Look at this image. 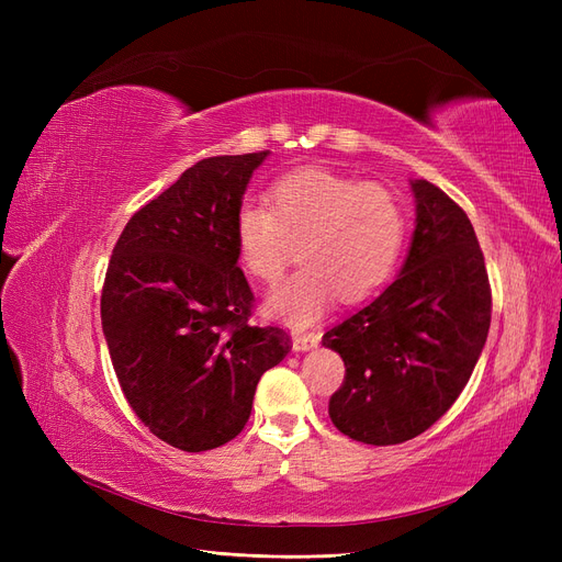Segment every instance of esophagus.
I'll return each instance as SVG.
<instances>
[{
	"instance_id": "obj_1",
	"label": "esophagus",
	"mask_w": 562,
	"mask_h": 562,
	"mask_svg": "<svg viewBox=\"0 0 562 562\" xmlns=\"http://www.w3.org/2000/svg\"><path fill=\"white\" fill-rule=\"evenodd\" d=\"M321 342V335L318 333H300V330H295L293 333V349L295 351H304V349H312V347H316Z\"/></svg>"
}]
</instances>
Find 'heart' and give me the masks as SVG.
Masks as SVG:
<instances>
[{
	"label": "heart",
	"mask_w": 562,
	"mask_h": 562,
	"mask_svg": "<svg viewBox=\"0 0 562 562\" xmlns=\"http://www.w3.org/2000/svg\"><path fill=\"white\" fill-rule=\"evenodd\" d=\"M267 206L244 201L234 244L250 277L277 285L300 258L304 267L269 297V312L307 326L335 300L361 302L391 279L405 246V213L378 182L328 168H297L267 187Z\"/></svg>",
	"instance_id": "1"
}]
</instances>
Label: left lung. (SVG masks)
<instances>
[{"label":"left lung","instance_id":"obj_1","mask_svg":"<svg viewBox=\"0 0 562 562\" xmlns=\"http://www.w3.org/2000/svg\"><path fill=\"white\" fill-rule=\"evenodd\" d=\"M413 192L417 227L401 277L323 335L347 368L328 415L368 446L403 443L443 417L490 330L492 291L471 220L427 180Z\"/></svg>","mask_w":562,"mask_h":562}]
</instances>
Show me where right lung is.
Here are the masks:
<instances>
[{"instance_id":"1","label":"right lung","mask_w":562,"mask_h":562,"mask_svg":"<svg viewBox=\"0 0 562 562\" xmlns=\"http://www.w3.org/2000/svg\"><path fill=\"white\" fill-rule=\"evenodd\" d=\"M267 149L194 164L135 211L100 295L110 359L133 413L164 443L203 452L250 417L262 372L293 342L250 321L234 215Z\"/></svg>"}]
</instances>
